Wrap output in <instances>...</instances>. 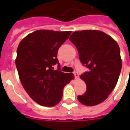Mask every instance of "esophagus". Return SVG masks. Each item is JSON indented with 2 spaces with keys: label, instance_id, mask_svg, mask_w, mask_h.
Returning a JSON list of instances; mask_svg holds the SVG:
<instances>
[{
  "label": "esophagus",
  "instance_id": "1",
  "mask_svg": "<svg viewBox=\"0 0 130 130\" xmlns=\"http://www.w3.org/2000/svg\"><path fill=\"white\" fill-rule=\"evenodd\" d=\"M73 73V75H74V77H75V79H77V78L79 77V74H78V73H77V71H74Z\"/></svg>",
  "mask_w": 130,
  "mask_h": 130
}]
</instances>
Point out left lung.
I'll return each mask as SVG.
<instances>
[{"mask_svg": "<svg viewBox=\"0 0 130 130\" xmlns=\"http://www.w3.org/2000/svg\"><path fill=\"white\" fill-rule=\"evenodd\" d=\"M69 40L77 48L82 65L88 69L80 75L86 91L77 99L86 106L100 104L107 99L119 79L122 65L119 45L99 30L75 31Z\"/></svg>", "mask_w": 130, "mask_h": 130, "instance_id": "8db88e82", "label": "left lung"}]
</instances>
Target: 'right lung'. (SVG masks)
Instances as JSON below:
<instances>
[{"instance_id": "add662e5", "label": "right lung", "mask_w": 130, "mask_h": 130, "mask_svg": "<svg viewBox=\"0 0 130 130\" xmlns=\"http://www.w3.org/2000/svg\"><path fill=\"white\" fill-rule=\"evenodd\" d=\"M71 31L37 30L19 43L15 64L25 90L36 103L53 107L61 101L63 88L73 79V73L60 71L58 50ZM57 65L58 69L53 66Z\"/></svg>"}]
</instances>
